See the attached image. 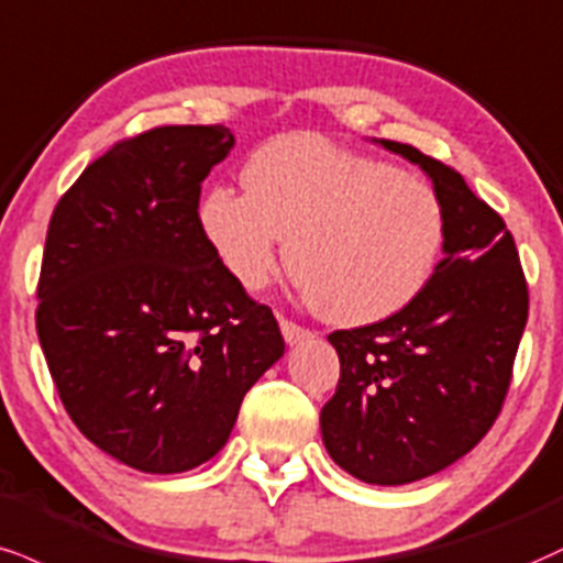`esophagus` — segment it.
Listing matches in <instances>:
<instances>
[{"label":"esophagus","mask_w":563,"mask_h":563,"mask_svg":"<svg viewBox=\"0 0 563 563\" xmlns=\"http://www.w3.org/2000/svg\"><path fill=\"white\" fill-rule=\"evenodd\" d=\"M280 333H283V338H286L288 346H299V343L309 341V338H314V333H311V330L301 328V324H296V322H290V320H283V317H280Z\"/></svg>","instance_id":"34e87169"}]
</instances>
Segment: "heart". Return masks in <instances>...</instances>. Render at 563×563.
Here are the masks:
<instances>
[{
	"mask_svg": "<svg viewBox=\"0 0 563 563\" xmlns=\"http://www.w3.org/2000/svg\"><path fill=\"white\" fill-rule=\"evenodd\" d=\"M243 186H212L199 230L225 273L246 290L288 267L317 309L341 324L401 311L435 269L443 207L430 183L388 162L311 133L262 144L243 165Z\"/></svg>",
	"mask_w": 563,
	"mask_h": 563,
	"instance_id": "1",
	"label": "heart"
}]
</instances>
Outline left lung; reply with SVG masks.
<instances>
[{"label":"left lung","instance_id":"1","mask_svg":"<svg viewBox=\"0 0 563 563\" xmlns=\"http://www.w3.org/2000/svg\"><path fill=\"white\" fill-rule=\"evenodd\" d=\"M372 141L432 180L443 260L388 320L328 335L341 380L320 428L349 475L406 485L451 466L496 422L527 324V283L504 220L462 175L409 144Z\"/></svg>","mask_w":563,"mask_h":563}]
</instances>
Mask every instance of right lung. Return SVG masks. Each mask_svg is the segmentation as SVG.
Listing matches in <instances>:
<instances>
[{"instance_id": "1", "label": "right lung", "mask_w": 563, "mask_h": 563, "mask_svg": "<svg viewBox=\"0 0 563 563\" xmlns=\"http://www.w3.org/2000/svg\"><path fill=\"white\" fill-rule=\"evenodd\" d=\"M233 146L225 125L120 141L46 233L36 330L52 380L97 449L148 475L209 462L286 351L199 230L201 183Z\"/></svg>"}]
</instances>
